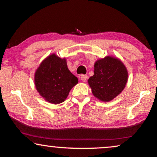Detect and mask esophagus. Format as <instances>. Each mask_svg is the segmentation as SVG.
<instances>
[{
    "instance_id": "1",
    "label": "esophagus",
    "mask_w": 157,
    "mask_h": 157,
    "mask_svg": "<svg viewBox=\"0 0 157 157\" xmlns=\"http://www.w3.org/2000/svg\"><path fill=\"white\" fill-rule=\"evenodd\" d=\"M81 80L83 82H85L86 81V79H87V75H81Z\"/></svg>"
}]
</instances>
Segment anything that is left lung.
<instances>
[{
	"instance_id": "8db88e82",
	"label": "left lung",
	"mask_w": 157,
	"mask_h": 157,
	"mask_svg": "<svg viewBox=\"0 0 157 157\" xmlns=\"http://www.w3.org/2000/svg\"><path fill=\"white\" fill-rule=\"evenodd\" d=\"M128 79V72L118 58L107 56L94 63V75L88 83L93 95L102 102H109L123 91Z\"/></svg>"
}]
</instances>
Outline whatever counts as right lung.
<instances>
[{"mask_svg": "<svg viewBox=\"0 0 157 157\" xmlns=\"http://www.w3.org/2000/svg\"><path fill=\"white\" fill-rule=\"evenodd\" d=\"M78 83V79L68 70L66 58L55 53L44 59L34 73L36 89L44 100L52 104H60Z\"/></svg>", "mask_w": 157, "mask_h": 157, "instance_id": "1", "label": "right lung"}]
</instances>
